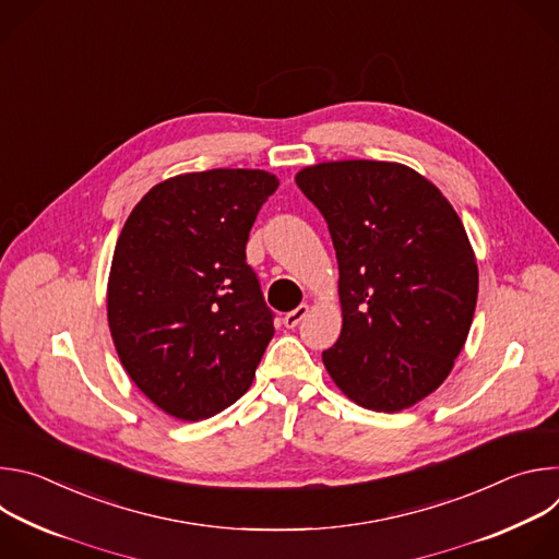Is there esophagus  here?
Returning <instances> with one entry per match:
<instances>
[{"mask_svg":"<svg viewBox=\"0 0 559 559\" xmlns=\"http://www.w3.org/2000/svg\"><path fill=\"white\" fill-rule=\"evenodd\" d=\"M309 313V305H298L296 309H292V311H287L285 313V318H283V323H285V328H289V330H294L302 318Z\"/></svg>","mask_w":559,"mask_h":559,"instance_id":"esophagus-1","label":"esophagus"}]
</instances>
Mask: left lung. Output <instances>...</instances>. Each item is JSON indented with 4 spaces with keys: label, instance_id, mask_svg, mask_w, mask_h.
<instances>
[{
    "label": "left lung",
    "instance_id": "left-lung-1",
    "mask_svg": "<svg viewBox=\"0 0 559 559\" xmlns=\"http://www.w3.org/2000/svg\"><path fill=\"white\" fill-rule=\"evenodd\" d=\"M296 186L325 216L338 259L330 376L365 409L416 405L444 382L473 321L477 265L460 216L403 164H318Z\"/></svg>",
    "mask_w": 559,
    "mask_h": 559
}]
</instances>
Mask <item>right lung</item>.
<instances>
[{
    "instance_id": "obj_1",
    "label": "right lung",
    "mask_w": 559,
    "mask_h": 559,
    "mask_svg": "<svg viewBox=\"0 0 559 559\" xmlns=\"http://www.w3.org/2000/svg\"><path fill=\"white\" fill-rule=\"evenodd\" d=\"M276 188L265 170L179 175L154 186L119 234L110 334L132 382L179 420L236 403L274 336L246 246Z\"/></svg>"
}]
</instances>
